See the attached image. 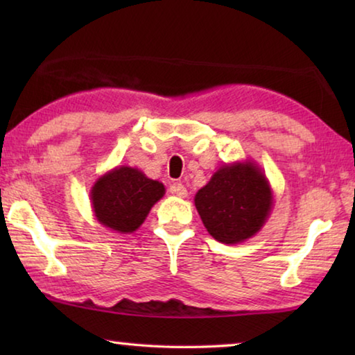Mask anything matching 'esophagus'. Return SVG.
<instances>
[{
    "mask_svg": "<svg viewBox=\"0 0 355 355\" xmlns=\"http://www.w3.org/2000/svg\"><path fill=\"white\" fill-rule=\"evenodd\" d=\"M171 192L172 194H175L177 197H182V199L188 197V189H186L182 183H173L171 186Z\"/></svg>",
    "mask_w": 355,
    "mask_h": 355,
    "instance_id": "1",
    "label": "esophagus"
}]
</instances>
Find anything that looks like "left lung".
<instances>
[{
	"instance_id": "obj_1",
	"label": "left lung",
	"mask_w": 355,
	"mask_h": 355,
	"mask_svg": "<svg viewBox=\"0 0 355 355\" xmlns=\"http://www.w3.org/2000/svg\"><path fill=\"white\" fill-rule=\"evenodd\" d=\"M194 203L216 241L239 244L261 230L274 207V192L255 161L220 166L197 191Z\"/></svg>"
}]
</instances>
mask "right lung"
Returning <instances> with one entry per match:
<instances>
[{"label": "right lung", "instance_id": "obj_1", "mask_svg": "<svg viewBox=\"0 0 355 355\" xmlns=\"http://www.w3.org/2000/svg\"><path fill=\"white\" fill-rule=\"evenodd\" d=\"M166 194L164 184L142 171L117 166L98 177L91 189L92 209L101 225L122 235L136 232Z\"/></svg>", "mask_w": 355, "mask_h": 355}]
</instances>
